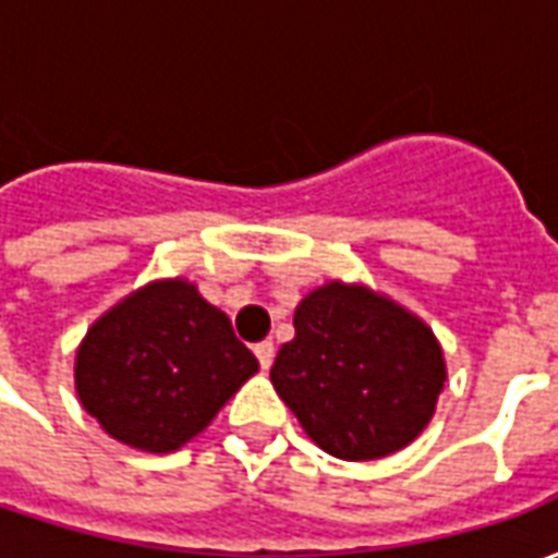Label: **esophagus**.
Here are the masks:
<instances>
[{
  "label": "esophagus",
  "mask_w": 558,
  "mask_h": 558,
  "mask_svg": "<svg viewBox=\"0 0 558 558\" xmlns=\"http://www.w3.org/2000/svg\"><path fill=\"white\" fill-rule=\"evenodd\" d=\"M254 352H256V359H259V367L268 371L271 362H275V343H271V340H263V343H256Z\"/></svg>",
  "instance_id": "esophagus-1"
}]
</instances>
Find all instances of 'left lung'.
<instances>
[{"label": "left lung", "mask_w": 558, "mask_h": 558, "mask_svg": "<svg viewBox=\"0 0 558 558\" xmlns=\"http://www.w3.org/2000/svg\"><path fill=\"white\" fill-rule=\"evenodd\" d=\"M292 326L271 386L323 451L379 460L427 427L448 374L418 316L362 283L331 280L304 295Z\"/></svg>", "instance_id": "1"}]
</instances>
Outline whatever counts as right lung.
<instances>
[{
    "mask_svg": "<svg viewBox=\"0 0 558 558\" xmlns=\"http://www.w3.org/2000/svg\"><path fill=\"white\" fill-rule=\"evenodd\" d=\"M259 371L230 316L182 278L151 280L95 319L77 350L83 410L119 442L170 454Z\"/></svg>",
    "mask_w": 558,
    "mask_h": 558,
    "instance_id": "right-lung-1",
    "label": "right lung"
}]
</instances>
